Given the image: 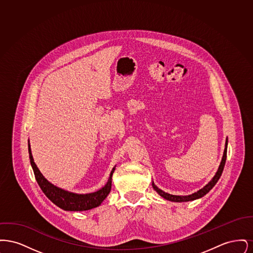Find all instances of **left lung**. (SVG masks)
Returning a JSON list of instances; mask_svg holds the SVG:
<instances>
[{"label":"left lung","instance_id":"obj_1","mask_svg":"<svg viewBox=\"0 0 253 253\" xmlns=\"http://www.w3.org/2000/svg\"><path fill=\"white\" fill-rule=\"evenodd\" d=\"M227 149H228V138L226 139V145H225V150H224V155L222 157V161L220 163V166L217 169L216 173L215 175L213 176V178L210 181L204 188H202L201 190L197 191L196 193H193V194H190V195H172V194H169V193H165L163 192L162 190L158 189L157 186L155 185V183L153 182V188L155 189V191L157 192L160 196H162L163 198H165L166 200L169 201H172V202H187V201H193L195 199H198V198H201L202 196H204L205 194L209 193L213 187L214 185L216 184L217 181L219 180L222 172H223V169L225 167V163H226V158H227Z\"/></svg>","mask_w":253,"mask_h":253}]
</instances>
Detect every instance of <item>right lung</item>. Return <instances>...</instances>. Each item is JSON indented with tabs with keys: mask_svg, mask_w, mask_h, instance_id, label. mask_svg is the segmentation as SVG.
<instances>
[{
	"mask_svg": "<svg viewBox=\"0 0 253 253\" xmlns=\"http://www.w3.org/2000/svg\"><path fill=\"white\" fill-rule=\"evenodd\" d=\"M28 153H29V159L30 163L33 169L35 178L37 182L42 189L43 193L48 197L54 204L58 206L60 209L64 211H83L91 210L93 208L98 207L102 203V201L107 197L111 187H112V175L115 171V167L112 169L110 173V177L106 183V185L98 190L97 192L92 193H86V194H78V193H70L67 191H64L57 186H54L51 184L40 171V169L37 167L34 159L31 154L30 144L28 142Z\"/></svg>",
	"mask_w": 253,
	"mask_h": 253,
	"instance_id": "1",
	"label": "right lung"
}]
</instances>
